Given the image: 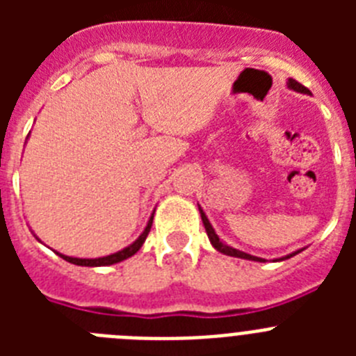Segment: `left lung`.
I'll use <instances>...</instances> for the list:
<instances>
[{"label":"left lung","mask_w":356,"mask_h":356,"mask_svg":"<svg viewBox=\"0 0 356 356\" xmlns=\"http://www.w3.org/2000/svg\"><path fill=\"white\" fill-rule=\"evenodd\" d=\"M287 87H289V89L296 90V92H301V94H310V90H308L307 87H303V85H301V83H298V81H296V80H292V78H289V81H287ZM197 209H200V213H201V221H203V226H205V229H207V235H209V241H210V244H212V246L216 248V250L219 251V253H222V254H228V257H235V259L253 260V262H266V260H264V259H260V257H253V254H250V253H244V251H241V250H235V248L228 246V244H226V242H222L221 238H219V235L216 234V229H213V226L210 225L209 217H207V213L203 212V209H201L200 205H197ZM300 251H303V250H298V251H294V253H289V254H285V257H282V259H276V262H278V260H287V259H291V257H294V254H298V253H300Z\"/></svg>","instance_id":"obj_1"}]
</instances>
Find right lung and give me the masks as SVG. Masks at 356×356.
<instances>
[{"instance_id":"right-lung-1","label":"right lung","mask_w":356,"mask_h":356,"mask_svg":"<svg viewBox=\"0 0 356 356\" xmlns=\"http://www.w3.org/2000/svg\"><path fill=\"white\" fill-rule=\"evenodd\" d=\"M153 216H155V210H153V213H151L149 221H147L146 228H144L143 234L139 235V237L135 238L134 242H131L130 246L122 248L121 251H115V253L112 254H106V257H97V259H78V257H67V254H62L58 253V251H55L60 259H64L65 262H71L74 264V266H85V267H103V266H112V264H118V262H122V260L130 259V257H134L137 251L143 248V244L146 242V237L147 234H149L151 229V225H153ZM35 235V234H33ZM35 238L39 241V237L35 235ZM40 242V241H39Z\"/></svg>"}]
</instances>
